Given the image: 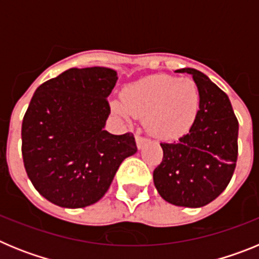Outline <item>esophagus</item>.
Segmentation results:
<instances>
[{"label":"esophagus","mask_w":259,"mask_h":259,"mask_svg":"<svg viewBox=\"0 0 259 259\" xmlns=\"http://www.w3.org/2000/svg\"><path fill=\"white\" fill-rule=\"evenodd\" d=\"M148 143V139L144 136H141V135H136V144H137V148L139 149H143L144 145Z\"/></svg>","instance_id":"34e87169"}]
</instances>
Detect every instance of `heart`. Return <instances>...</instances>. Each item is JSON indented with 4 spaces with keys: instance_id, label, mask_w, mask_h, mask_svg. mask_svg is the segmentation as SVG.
I'll use <instances>...</instances> for the list:
<instances>
[{
    "instance_id": "heart-1",
    "label": "heart",
    "mask_w": 259,
    "mask_h": 259,
    "mask_svg": "<svg viewBox=\"0 0 259 259\" xmlns=\"http://www.w3.org/2000/svg\"><path fill=\"white\" fill-rule=\"evenodd\" d=\"M200 91L192 79L153 75L123 91L113 110L120 118L145 119L149 134L161 140H175L191 131L200 111Z\"/></svg>"
}]
</instances>
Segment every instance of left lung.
Listing matches in <instances>:
<instances>
[{
    "mask_svg": "<svg viewBox=\"0 0 259 259\" xmlns=\"http://www.w3.org/2000/svg\"><path fill=\"white\" fill-rule=\"evenodd\" d=\"M200 91V111L193 127L172 144L162 143L163 158L153 171L158 193L167 202L184 207L205 206L227 188L237 161L239 120L230 98L194 68Z\"/></svg>",
    "mask_w": 259,
    "mask_h": 259,
    "instance_id": "obj_1",
    "label": "left lung"
}]
</instances>
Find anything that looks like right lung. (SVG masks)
<instances>
[{
    "mask_svg": "<svg viewBox=\"0 0 259 259\" xmlns=\"http://www.w3.org/2000/svg\"><path fill=\"white\" fill-rule=\"evenodd\" d=\"M111 68H70L36 89L22 123L24 168L36 191L61 207L97 202L137 152L134 134L105 131Z\"/></svg>",
    "mask_w": 259,
    "mask_h": 259,
    "instance_id": "add662e5",
    "label": "right lung"
}]
</instances>
